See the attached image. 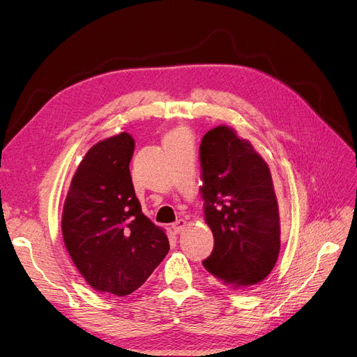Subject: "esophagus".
I'll return each mask as SVG.
<instances>
[{"instance_id":"34e87169","label":"esophagus","mask_w":357,"mask_h":357,"mask_svg":"<svg viewBox=\"0 0 357 357\" xmlns=\"http://www.w3.org/2000/svg\"><path fill=\"white\" fill-rule=\"evenodd\" d=\"M185 226H187V222L184 219H178V220H176L173 223V230H174L176 234H180V232H183V230L185 229Z\"/></svg>"}]
</instances>
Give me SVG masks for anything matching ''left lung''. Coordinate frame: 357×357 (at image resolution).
<instances>
[{"label":"left lung","instance_id":"1","mask_svg":"<svg viewBox=\"0 0 357 357\" xmlns=\"http://www.w3.org/2000/svg\"><path fill=\"white\" fill-rule=\"evenodd\" d=\"M200 164L204 220L215 238L203 265L225 285L246 289L269 275L280 254V211L269 167L227 125L204 134Z\"/></svg>","mask_w":357,"mask_h":357}]
</instances>
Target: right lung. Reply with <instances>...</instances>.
<instances>
[{
  "label": "right lung",
  "instance_id": "right-lung-1",
  "mask_svg": "<svg viewBox=\"0 0 357 357\" xmlns=\"http://www.w3.org/2000/svg\"><path fill=\"white\" fill-rule=\"evenodd\" d=\"M134 138L121 132L91 146L63 206L61 234L80 275L118 297L139 288L169 254L164 229L142 211L130 173Z\"/></svg>",
  "mask_w": 357,
  "mask_h": 357
}]
</instances>
